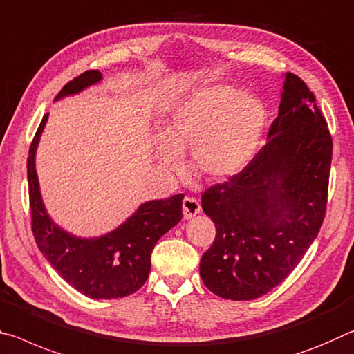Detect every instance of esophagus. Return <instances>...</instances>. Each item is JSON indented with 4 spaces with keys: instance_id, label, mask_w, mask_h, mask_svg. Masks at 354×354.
I'll list each match as a JSON object with an SVG mask.
<instances>
[{
    "instance_id": "obj_1",
    "label": "esophagus",
    "mask_w": 354,
    "mask_h": 354,
    "mask_svg": "<svg viewBox=\"0 0 354 354\" xmlns=\"http://www.w3.org/2000/svg\"><path fill=\"white\" fill-rule=\"evenodd\" d=\"M182 207H183V218L185 219L193 218V216H196L201 212L199 201L194 199V198H189V196H187V198L183 199Z\"/></svg>"
}]
</instances>
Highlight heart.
I'll return each mask as SVG.
<instances>
[{"label": "heart", "mask_w": 354, "mask_h": 354, "mask_svg": "<svg viewBox=\"0 0 354 354\" xmlns=\"http://www.w3.org/2000/svg\"><path fill=\"white\" fill-rule=\"evenodd\" d=\"M266 119L268 114L257 97L227 84L198 88L166 120L158 160L165 169L178 172L182 158L177 150L189 147L196 171L208 180H227L256 156Z\"/></svg>", "instance_id": "heart-1"}]
</instances>
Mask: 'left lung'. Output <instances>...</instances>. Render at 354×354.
I'll list each match as a JSON object with an SVG mask.
<instances>
[{"mask_svg": "<svg viewBox=\"0 0 354 354\" xmlns=\"http://www.w3.org/2000/svg\"><path fill=\"white\" fill-rule=\"evenodd\" d=\"M331 158L315 95L286 73L268 141L240 174L202 194V210L216 225L199 265L208 290L256 299L292 273L323 224Z\"/></svg>", "mask_w": 354, "mask_h": 354, "instance_id": "left-lung-1", "label": "left lung"}]
</instances>
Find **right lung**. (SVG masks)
<instances>
[{"mask_svg":"<svg viewBox=\"0 0 354 354\" xmlns=\"http://www.w3.org/2000/svg\"><path fill=\"white\" fill-rule=\"evenodd\" d=\"M102 73L88 71L64 86L55 100L78 94L98 83ZM48 114L34 135L28 155V188L32 234L50 265L67 283L94 299L124 298L144 286L150 273V256L161 236L182 219L183 194L149 201L108 234L81 239L55 224L45 210L36 171V150Z\"/></svg>","mask_w":354,"mask_h":354,"instance_id":"right-lung-1","label":"right lung"}]
</instances>
